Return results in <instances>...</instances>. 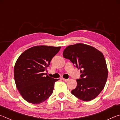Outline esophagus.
<instances>
[{"label": "esophagus", "instance_id": "obj_1", "mask_svg": "<svg viewBox=\"0 0 120 120\" xmlns=\"http://www.w3.org/2000/svg\"><path fill=\"white\" fill-rule=\"evenodd\" d=\"M63 80L64 82H68L69 79H63Z\"/></svg>", "mask_w": 120, "mask_h": 120}]
</instances>
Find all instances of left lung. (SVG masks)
<instances>
[{"label":"left lung","instance_id":"8db88e82","mask_svg":"<svg viewBox=\"0 0 120 120\" xmlns=\"http://www.w3.org/2000/svg\"><path fill=\"white\" fill-rule=\"evenodd\" d=\"M63 57L80 70V79L71 93L81 100L90 101L103 90L108 71L103 54L92 46L79 43L64 50Z\"/></svg>","mask_w":120,"mask_h":120}]
</instances>
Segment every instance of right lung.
Masks as SVG:
<instances>
[{
    "label": "right lung",
    "mask_w": 120,
    "mask_h": 120,
    "mask_svg": "<svg viewBox=\"0 0 120 120\" xmlns=\"http://www.w3.org/2000/svg\"><path fill=\"white\" fill-rule=\"evenodd\" d=\"M60 47L37 46L25 50L17 60L14 79L21 95L29 103L38 104L52 93L54 79L44 73Z\"/></svg>",
    "instance_id": "right-lung-1"
}]
</instances>
